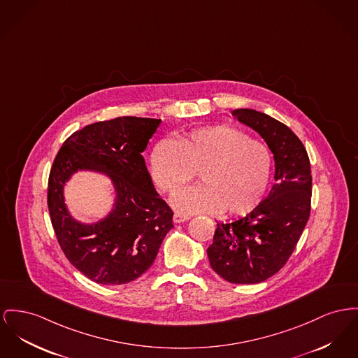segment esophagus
<instances>
[{"instance_id":"obj_1","label":"esophagus","mask_w":358,"mask_h":358,"mask_svg":"<svg viewBox=\"0 0 358 358\" xmlns=\"http://www.w3.org/2000/svg\"><path fill=\"white\" fill-rule=\"evenodd\" d=\"M189 219V215H184V213H180V212H176L174 216H173V222L174 223H182V222H187Z\"/></svg>"}]
</instances>
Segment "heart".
I'll return each mask as SVG.
<instances>
[{"mask_svg": "<svg viewBox=\"0 0 358 358\" xmlns=\"http://www.w3.org/2000/svg\"><path fill=\"white\" fill-rule=\"evenodd\" d=\"M271 154L261 142L227 126L206 127L162 141L151 152V177L169 194L197 174L200 185L171 199L182 213L246 215L261 201L271 176Z\"/></svg>", "mask_w": 358, "mask_h": 358, "instance_id": "obj_1", "label": "heart"}]
</instances>
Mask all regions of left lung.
<instances>
[{
    "mask_svg": "<svg viewBox=\"0 0 358 358\" xmlns=\"http://www.w3.org/2000/svg\"><path fill=\"white\" fill-rule=\"evenodd\" d=\"M232 116L250 127L273 152L274 185L245 217L217 223L207 249L210 268L232 284H257L277 273L288 261L311 210L313 177L306 148L281 122L254 109Z\"/></svg>",
    "mask_w": 358,
    "mask_h": 358,
    "instance_id": "8db88e82",
    "label": "left lung"
}]
</instances>
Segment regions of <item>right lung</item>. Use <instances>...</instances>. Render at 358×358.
Instances as JSON below:
<instances>
[{
    "instance_id": "add662e5",
    "label": "right lung",
    "mask_w": 358,
    "mask_h": 358,
    "mask_svg": "<svg viewBox=\"0 0 358 358\" xmlns=\"http://www.w3.org/2000/svg\"><path fill=\"white\" fill-rule=\"evenodd\" d=\"M161 119L123 116L97 122L70 135L48 177L47 203L57 239L70 264L104 285H122L152 265L173 229V210L152 185L142 152ZM106 173L117 197L96 224L76 221L64 203L65 182L77 171Z\"/></svg>"
}]
</instances>
